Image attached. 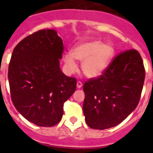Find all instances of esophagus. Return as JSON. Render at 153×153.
<instances>
[{
    "label": "esophagus",
    "mask_w": 153,
    "mask_h": 153,
    "mask_svg": "<svg viewBox=\"0 0 153 153\" xmlns=\"http://www.w3.org/2000/svg\"><path fill=\"white\" fill-rule=\"evenodd\" d=\"M82 86V82L81 81L77 82V88H81Z\"/></svg>",
    "instance_id": "esophagus-1"
}]
</instances>
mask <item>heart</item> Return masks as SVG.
I'll list each match as a JSON object with an SVG mask.
<instances>
[{
    "label": "heart",
    "instance_id": "1",
    "mask_svg": "<svg viewBox=\"0 0 153 153\" xmlns=\"http://www.w3.org/2000/svg\"><path fill=\"white\" fill-rule=\"evenodd\" d=\"M114 53L110 44H103L100 40L85 42L77 45L70 54L63 56L65 65L69 73L77 71L74 59L82 62V69L84 74L90 78L99 76L109 66Z\"/></svg>",
    "mask_w": 153,
    "mask_h": 153
}]
</instances>
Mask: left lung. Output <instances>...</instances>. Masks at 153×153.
Listing matches in <instances>:
<instances>
[{
	"label": "left lung",
	"mask_w": 153,
	"mask_h": 153,
	"mask_svg": "<svg viewBox=\"0 0 153 153\" xmlns=\"http://www.w3.org/2000/svg\"><path fill=\"white\" fill-rule=\"evenodd\" d=\"M145 78L140 53L129 49L119 53L97 78L83 85V113L94 129L117 126L137 106Z\"/></svg>",
	"instance_id": "left-lung-1"
}]
</instances>
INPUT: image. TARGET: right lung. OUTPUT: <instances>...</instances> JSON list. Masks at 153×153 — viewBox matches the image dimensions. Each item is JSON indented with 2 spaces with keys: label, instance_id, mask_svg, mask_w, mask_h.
<instances>
[{
  "label": "right lung",
  "instance_id": "1",
  "mask_svg": "<svg viewBox=\"0 0 153 153\" xmlns=\"http://www.w3.org/2000/svg\"><path fill=\"white\" fill-rule=\"evenodd\" d=\"M62 52V40L55 30L42 29L18 43L11 56V99L17 111L36 126L59 123L64 102L76 90V79L60 70Z\"/></svg>",
  "mask_w": 153,
  "mask_h": 153
}]
</instances>
